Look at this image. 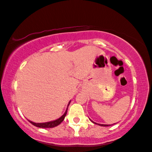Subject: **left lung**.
Segmentation results:
<instances>
[{
    "label": "left lung",
    "mask_w": 152,
    "mask_h": 152,
    "mask_svg": "<svg viewBox=\"0 0 152 152\" xmlns=\"http://www.w3.org/2000/svg\"><path fill=\"white\" fill-rule=\"evenodd\" d=\"M91 120V119H90ZM91 122H92V120H91ZM93 123H94V124H97V123H95V122H92ZM98 125H99V126H110V124H97Z\"/></svg>",
    "instance_id": "8db88e82"
}]
</instances>
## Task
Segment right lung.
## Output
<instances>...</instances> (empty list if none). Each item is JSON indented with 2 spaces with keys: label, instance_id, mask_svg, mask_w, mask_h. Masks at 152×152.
<instances>
[{
  "label": "right lung",
  "instance_id": "1",
  "mask_svg": "<svg viewBox=\"0 0 152 152\" xmlns=\"http://www.w3.org/2000/svg\"><path fill=\"white\" fill-rule=\"evenodd\" d=\"M70 102L71 101H69L68 104H67V109H66V111L65 112V113H64L63 115H62L61 117H60V118L55 119V120L50 121V122H43V123H35V122H32V121H30V120H28V121H29V122L31 123L32 124H33L34 126H37V127H40V128H53V127H55V126H57L58 125H59L60 123L62 122V121H63L64 119H65V116H66V115H67V109H68V106L69 105Z\"/></svg>",
  "mask_w": 152,
  "mask_h": 152
}]
</instances>
